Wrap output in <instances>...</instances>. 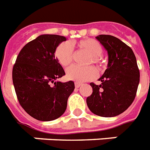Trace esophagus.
Returning <instances> with one entry per match:
<instances>
[{
	"label": "esophagus",
	"mask_w": 150,
	"mask_h": 150,
	"mask_svg": "<svg viewBox=\"0 0 150 150\" xmlns=\"http://www.w3.org/2000/svg\"><path fill=\"white\" fill-rule=\"evenodd\" d=\"M81 85H82V83H78V82L75 83V87H76V88H79Z\"/></svg>",
	"instance_id": "esophagus-1"
}]
</instances>
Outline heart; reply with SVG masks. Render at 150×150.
<instances>
[{
    "mask_svg": "<svg viewBox=\"0 0 150 150\" xmlns=\"http://www.w3.org/2000/svg\"><path fill=\"white\" fill-rule=\"evenodd\" d=\"M76 45L80 49L85 50L90 55L87 60V64H94L98 70H102L105 67L104 61L102 60L101 55L103 54V47L101 44L94 39L81 40L76 43ZM54 56L58 63L63 67H67L73 61V48L69 43L63 42L58 46ZM67 79L74 80L76 82H84L93 80L96 75V70L91 66L78 67L71 66L66 71Z\"/></svg>",
    "mask_w": 150,
    "mask_h": 150,
    "instance_id": "b5f03b06",
    "label": "heart"
}]
</instances>
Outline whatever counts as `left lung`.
<instances>
[{"label": "left lung", "instance_id": "1", "mask_svg": "<svg viewBox=\"0 0 150 150\" xmlns=\"http://www.w3.org/2000/svg\"><path fill=\"white\" fill-rule=\"evenodd\" d=\"M108 53V67L99 79L102 83H90L93 93L86 98L90 110L100 117H112L127 110L133 102L139 83V70L135 54L116 37H96Z\"/></svg>", "mask_w": 150, "mask_h": 150}]
</instances>
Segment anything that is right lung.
<instances>
[{"label": "right lung", "instance_id": "1", "mask_svg": "<svg viewBox=\"0 0 150 150\" xmlns=\"http://www.w3.org/2000/svg\"><path fill=\"white\" fill-rule=\"evenodd\" d=\"M66 38L43 34L26 44L17 56L12 79L17 100L30 117L51 121L64 114L75 86L71 80L55 82L65 75L54 56Z\"/></svg>", "mask_w": 150, "mask_h": 150}]
</instances>
